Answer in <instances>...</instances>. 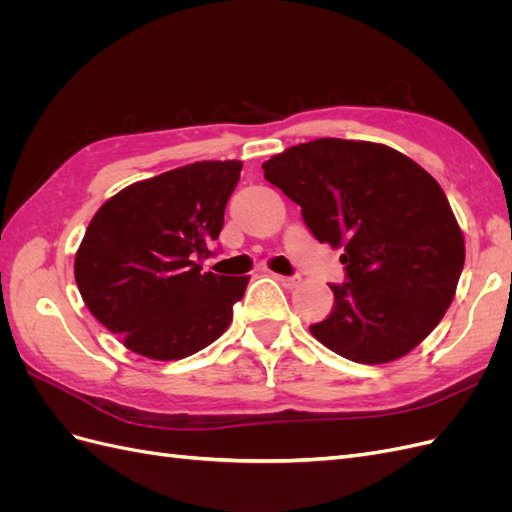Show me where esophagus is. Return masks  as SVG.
I'll return each mask as SVG.
<instances>
[{"label":"esophagus","instance_id":"34e87169","mask_svg":"<svg viewBox=\"0 0 512 512\" xmlns=\"http://www.w3.org/2000/svg\"><path fill=\"white\" fill-rule=\"evenodd\" d=\"M275 280L280 282L282 286H286V288H294V286H299L301 277L299 275H275Z\"/></svg>","mask_w":512,"mask_h":512}]
</instances>
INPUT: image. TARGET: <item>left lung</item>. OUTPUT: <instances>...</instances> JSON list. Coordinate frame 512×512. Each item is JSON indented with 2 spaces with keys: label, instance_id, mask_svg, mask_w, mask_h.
Returning a JSON list of instances; mask_svg holds the SVG:
<instances>
[{
  "label": "left lung",
  "instance_id": "obj_1",
  "mask_svg": "<svg viewBox=\"0 0 512 512\" xmlns=\"http://www.w3.org/2000/svg\"><path fill=\"white\" fill-rule=\"evenodd\" d=\"M320 243L344 247V284L309 331L354 363L414 350L453 303L466 260L461 228L438 181L380 143L318 138L262 164Z\"/></svg>",
  "mask_w": 512,
  "mask_h": 512
}]
</instances>
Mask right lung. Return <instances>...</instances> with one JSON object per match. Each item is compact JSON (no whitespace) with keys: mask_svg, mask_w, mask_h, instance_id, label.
Returning a JSON list of instances; mask_svg holds the SVG:
<instances>
[{"mask_svg":"<svg viewBox=\"0 0 512 512\" xmlns=\"http://www.w3.org/2000/svg\"><path fill=\"white\" fill-rule=\"evenodd\" d=\"M239 160L194 162L136 181L98 209L74 258L89 312L128 350L185 359L232 322L250 277L203 271L220 237Z\"/></svg>","mask_w":512,"mask_h":512,"instance_id":"obj_1","label":"right lung"}]
</instances>
